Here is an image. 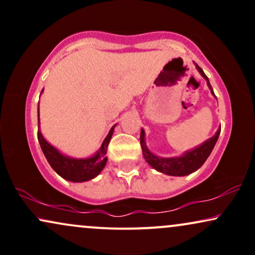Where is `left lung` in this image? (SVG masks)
Instances as JSON below:
<instances>
[{"label":"left lung","mask_w":255,"mask_h":255,"mask_svg":"<svg viewBox=\"0 0 255 255\" xmlns=\"http://www.w3.org/2000/svg\"><path fill=\"white\" fill-rule=\"evenodd\" d=\"M195 67H197L198 72L200 73L201 77L206 80L207 86L211 90L212 95L215 96L211 85H210L209 78L206 77V74H205L203 69H201L197 63H195ZM219 133H221V127L218 128V130L216 131V134L212 137L207 139L206 141H204L200 146H197V147L192 148V150L184 152L182 156L180 157L165 158L156 156V154L152 153V152L147 148V146H146L144 129H141V133H140V145H141L142 154H144L145 160L152 166V168L156 169L157 171L163 172V174L165 175H170V176H186V175H189L192 174V172L197 171L198 169L204 164L205 160H206L210 154H211L216 142H217Z\"/></svg>","instance_id":"1"}]
</instances>
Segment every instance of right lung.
Listing matches in <instances>:
<instances>
[{"instance_id": "add662e5", "label": "right lung", "mask_w": 255, "mask_h": 255, "mask_svg": "<svg viewBox=\"0 0 255 255\" xmlns=\"http://www.w3.org/2000/svg\"><path fill=\"white\" fill-rule=\"evenodd\" d=\"M39 126V103H38V141H39L44 156H45L49 164L61 177H63L67 181H71V182H85V181L92 180L101 174V171L107 164L108 157L105 154H107L108 145H109L116 125L111 127L101 148L93 156L87 158H73L61 153L56 147H54L44 139L42 133H40Z\"/></svg>"}]
</instances>
